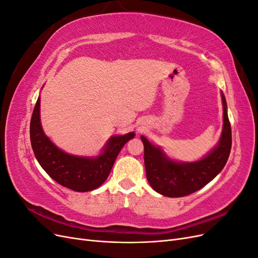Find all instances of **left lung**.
I'll use <instances>...</instances> for the list:
<instances>
[{
  "mask_svg": "<svg viewBox=\"0 0 258 258\" xmlns=\"http://www.w3.org/2000/svg\"><path fill=\"white\" fill-rule=\"evenodd\" d=\"M224 124L218 145L204 159L181 163L169 159L159 147L141 137L147 181L153 188L167 197H184L199 190L221 172L231 150V127L227 104L222 92Z\"/></svg>",
  "mask_w": 258,
  "mask_h": 258,
  "instance_id": "8db88e82",
  "label": "left lung"
}]
</instances>
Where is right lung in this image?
<instances>
[{
	"label": "right lung",
	"instance_id": "add662e5",
	"mask_svg": "<svg viewBox=\"0 0 258 258\" xmlns=\"http://www.w3.org/2000/svg\"><path fill=\"white\" fill-rule=\"evenodd\" d=\"M40 102L38 97L30 122L31 145L38 163L52 179L67 188L75 191L98 188L110 174L122 146L135 138V132L111 138L103 153L96 158L69 155L45 136L40 120Z\"/></svg>",
	"mask_w": 258,
	"mask_h": 258
}]
</instances>
